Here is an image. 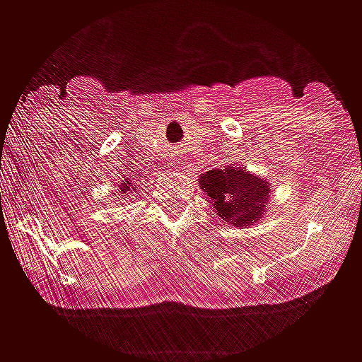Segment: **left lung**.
Returning a JSON list of instances; mask_svg holds the SVG:
<instances>
[{"label":"left lung","instance_id":"obj_1","mask_svg":"<svg viewBox=\"0 0 362 362\" xmlns=\"http://www.w3.org/2000/svg\"><path fill=\"white\" fill-rule=\"evenodd\" d=\"M202 189L209 197L216 214L234 222V226L246 228V224H255L257 218L262 216L269 199V185L264 179H259L240 167H222L204 173Z\"/></svg>","mask_w":362,"mask_h":362}]
</instances>
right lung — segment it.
I'll use <instances>...</instances> for the list:
<instances>
[{"instance_id":"obj_1","label":"right lung","mask_w":362,"mask_h":362,"mask_svg":"<svg viewBox=\"0 0 362 362\" xmlns=\"http://www.w3.org/2000/svg\"><path fill=\"white\" fill-rule=\"evenodd\" d=\"M119 189L124 191V193H126V189L134 191V181H130V179H124V181H122V185H119Z\"/></svg>"}]
</instances>
